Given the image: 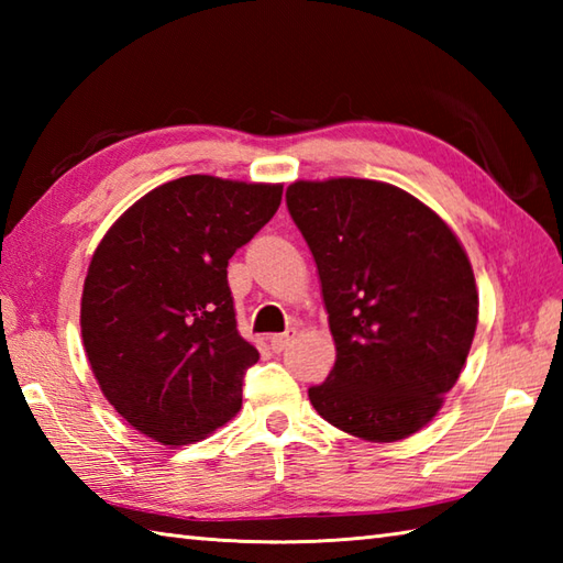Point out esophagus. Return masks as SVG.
Returning a JSON list of instances; mask_svg holds the SVG:
<instances>
[{"label": "esophagus", "instance_id": "34e87169", "mask_svg": "<svg viewBox=\"0 0 563 563\" xmlns=\"http://www.w3.org/2000/svg\"><path fill=\"white\" fill-rule=\"evenodd\" d=\"M297 336L295 333V329H288L285 333H275V336H271V349L275 351V353H280V351H285L290 345V341Z\"/></svg>", "mask_w": 563, "mask_h": 563}]
</instances>
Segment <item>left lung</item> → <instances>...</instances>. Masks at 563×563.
Returning a JSON list of instances; mask_svg holds the SVG:
<instances>
[{
    "instance_id": "obj_1",
    "label": "left lung",
    "mask_w": 563,
    "mask_h": 563,
    "mask_svg": "<svg viewBox=\"0 0 563 563\" xmlns=\"http://www.w3.org/2000/svg\"><path fill=\"white\" fill-rule=\"evenodd\" d=\"M285 200L317 261L336 343L309 401L355 438H409L438 413L470 355L479 319L470 258L450 227L397 186L295 181Z\"/></svg>"
}]
</instances>
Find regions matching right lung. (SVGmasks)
Returning <instances> with one entry per match:
<instances>
[{
  "instance_id": "1",
  "label": "right lung",
  "mask_w": 563,
  "mask_h": 563,
  "mask_svg": "<svg viewBox=\"0 0 563 563\" xmlns=\"http://www.w3.org/2000/svg\"><path fill=\"white\" fill-rule=\"evenodd\" d=\"M283 186L184 176L140 198L93 251L81 339L103 397L164 445H188L242 406L258 351L236 331L227 263Z\"/></svg>"
}]
</instances>
